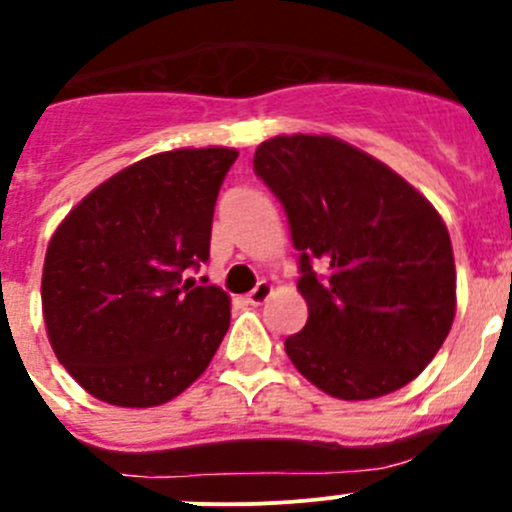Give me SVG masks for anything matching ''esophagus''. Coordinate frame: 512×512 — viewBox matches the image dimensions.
<instances>
[{
	"label": "esophagus",
	"instance_id": "34e87169",
	"mask_svg": "<svg viewBox=\"0 0 512 512\" xmlns=\"http://www.w3.org/2000/svg\"><path fill=\"white\" fill-rule=\"evenodd\" d=\"M270 292H272V285L270 282H257L255 285V290L250 292V295H247V302H250V305H262V302L267 300V297H270Z\"/></svg>",
	"mask_w": 512,
	"mask_h": 512
}]
</instances>
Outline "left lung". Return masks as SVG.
<instances>
[{
    "label": "left lung",
    "mask_w": 512,
    "mask_h": 512,
    "mask_svg": "<svg viewBox=\"0 0 512 512\" xmlns=\"http://www.w3.org/2000/svg\"><path fill=\"white\" fill-rule=\"evenodd\" d=\"M300 252L307 322L292 365L340 400H370L428 367L455 317V262L435 207L390 167L327 135L257 147Z\"/></svg>",
    "instance_id": "1"
}]
</instances>
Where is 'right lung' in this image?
I'll return each mask as SVG.
<instances>
[{"instance_id": "add662e5", "label": "right lung", "mask_w": 512, "mask_h": 512, "mask_svg": "<svg viewBox=\"0 0 512 512\" xmlns=\"http://www.w3.org/2000/svg\"><path fill=\"white\" fill-rule=\"evenodd\" d=\"M237 152L147 157L89 192L54 232L42 307L57 360L94 398L152 408L205 372L230 297L192 270L210 260L217 195Z\"/></svg>"}]
</instances>
